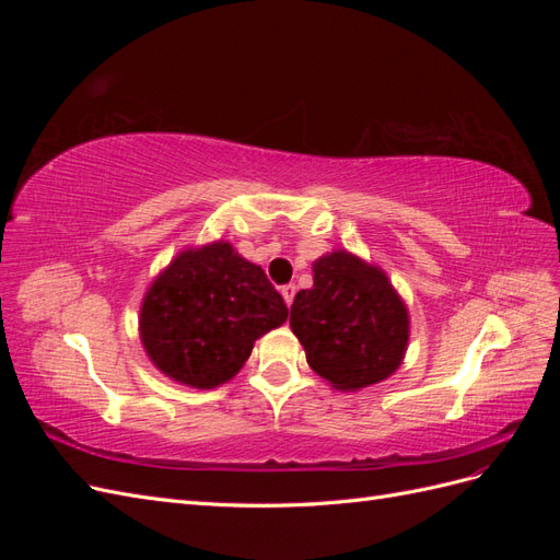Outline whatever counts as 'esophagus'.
<instances>
[{
	"instance_id": "34e87169",
	"label": "esophagus",
	"mask_w": 560,
	"mask_h": 560,
	"mask_svg": "<svg viewBox=\"0 0 560 560\" xmlns=\"http://www.w3.org/2000/svg\"><path fill=\"white\" fill-rule=\"evenodd\" d=\"M280 294H282V299H284V303H287V308H290L292 301H294V294H296V287H294V284H284L282 290H280Z\"/></svg>"
}]
</instances>
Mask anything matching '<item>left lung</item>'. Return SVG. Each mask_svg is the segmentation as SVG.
I'll return each mask as SVG.
<instances>
[{
  "label": "left lung",
  "instance_id": "1",
  "mask_svg": "<svg viewBox=\"0 0 560 560\" xmlns=\"http://www.w3.org/2000/svg\"><path fill=\"white\" fill-rule=\"evenodd\" d=\"M290 327L319 378L360 393L401 366L411 317L381 266L331 249L313 261V287L294 296Z\"/></svg>",
  "mask_w": 560,
  "mask_h": 560
}]
</instances>
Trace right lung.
Segmentation results:
<instances>
[{
    "label": "right lung",
    "mask_w": 560,
    "mask_h": 560,
    "mask_svg": "<svg viewBox=\"0 0 560 560\" xmlns=\"http://www.w3.org/2000/svg\"><path fill=\"white\" fill-rule=\"evenodd\" d=\"M282 296L261 266L229 241L184 247L151 280L140 306V341L163 376L212 389L229 383L254 341L284 325Z\"/></svg>",
    "instance_id": "add662e5"
}]
</instances>
